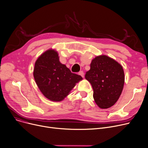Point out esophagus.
Returning <instances> with one entry per match:
<instances>
[{
	"instance_id": "esophagus-1",
	"label": "esophagus",
	"mask_w": 148,
	"mask_h": 148,
	"mask_svg": "<svg viewBox=\"0 0 148 148\" xmlns=\"http://www.w3.org/2000/svg\"><path fill=\"white\" fill-rule=\"evenodd\" d=\"M78 74H79V75H81L82 77H84V73L83 71H80L79 73H78Z\"/></svg>"
}]
</instances>
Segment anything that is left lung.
<instances>
[{
  "instance_id": "1",
  "label": "left lung",
  "mask_w": 148,
  "mask_h": 148,
  "mask_svg": "<svg viewBox=\"0 0 148 148\" xmlns=\"http://www.w3.org/2000/svg\"><path fill=\"white\" fill-rule=\"evenodd\" d=\"M85 79L93 89V98L101 109L109 108L119 99L124 84V72L120 64L106 56L94 58Z\"/></svg>"
}]
</instances>
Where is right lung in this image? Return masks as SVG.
Masks as SVG:
<instances>
[{"label": "right lung", "mask_w": 148, "mask_h": 148, "mask_svg": "<svg viewBox=\"0 0 148 148\" xmlns=\"http://www.w3.org/2000/svg\"><path fill=\"white\" fill-rule=\"evenodd\" d=\"M34 80L43 95L48 99L60 101L82 79L72 73L66 65L60 62L57 52L48 49L36 60L33 71Z\"/></svg>", "instance_id": "obj_1"}]
</instances>
